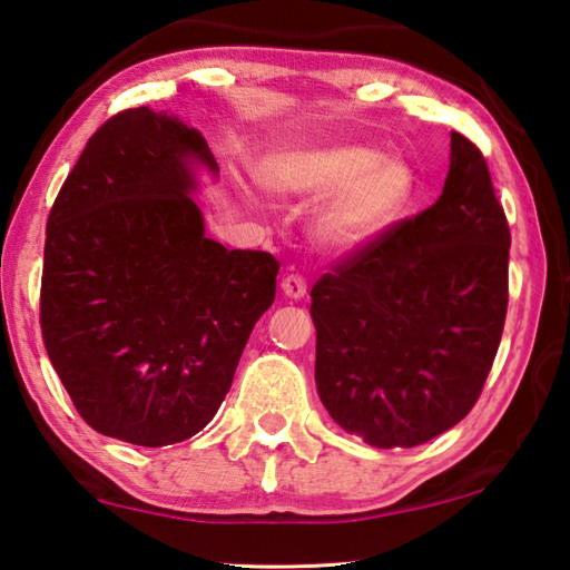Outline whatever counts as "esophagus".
<instances>
[{"label": "esophagus", "mask_w": 570, "mask_h": 570, "mask_svg": "<svg viewBox=\"0 0 570 570\" xmlns=\"http://www.w3.org/2000/svg\"><path fill=\"white\" fill-rule=\"evenodd\" d=\"M282 292L288 296V298H302L306 294V278L298 276V274H288L284 276L282 282Z\"/></svg>", "instance_id": "34e87169"}]
</instances>
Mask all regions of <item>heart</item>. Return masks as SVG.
Here are the masks:
<instances>
[{"label": "heart", "instance_id": "1", "mask_svg": "<svg viewBox=\"0 0 570 570\" xmlns=\"http://www.w3.org/2000/svg\"><path fill=\"white\" fill-rule=\"evenodd\" d=\"M268 186L294 196L337 190L314 220V236L332 250L362 248L407 214L414 170L360 142H330L286 153L268 168Z\"/></svg>", "mask_w": 570, "mask_h": 570}]
</instances>
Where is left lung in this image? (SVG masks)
Instances as JSON below:
<instances>
[{
    "mask_svg": "<svg viewBox=\"0 0 570 570\" xmlns=\"http://www.w3.org/2000/svg\"><path fill=\"white\" fill-rule=\"evenodd\" d=\"M508 254L488 163L452 132L435 204L312 288L316 390L332 420L382 450L455 428L478 402L503 336Z\"/></svg>",
    "mask_w": 570,
    "mask_h": 570,
    "instance_id": "left-lung-1",
    "label": "left lung"
}]
</instances>
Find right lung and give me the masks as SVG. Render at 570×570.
<instances>
[{
  "instance_id": "add662e5",
  "label": "right lung",
  "mask_w": 570,
  "mask_h": 570,
  "mask_svg": "<svg viewBox=\"0 0 570 570\" xmlns=\"http://www.w3.org/2000/svg\"><path fill=\"white\" fill-rule=\"evenodd\" d=\"M218 176L204 135L122 110L75 163L47 218L40 324L80 417L100 435L176 445L214 420L278 262L206 236L190 196Z\"/></svg>"
}]
</instances>
